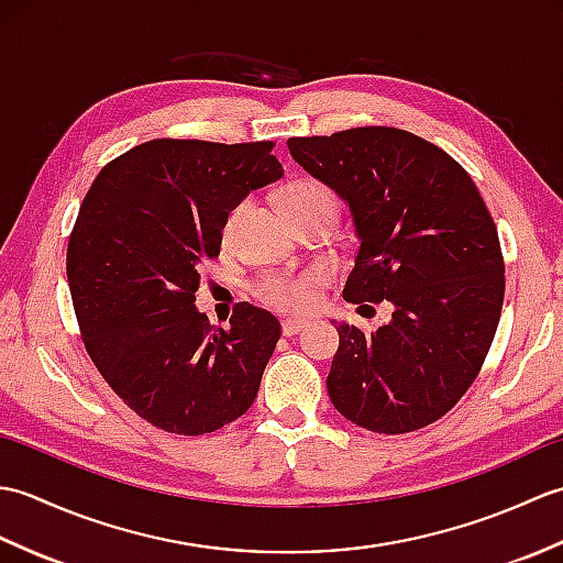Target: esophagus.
I'll return each mask as SVG.
<instances>
[{
	"mask_svg": "<svg viewBox=\"0 0 563 563\" xmlns=\"http://www.w3.org/2000/svg\"><path fill=\"white\" fill-rule=\"evenodd\" d=\"M307 329V321L305 319H283V336H295V333H300Z\"/></svg>",
	"mask_w": 563,
	"mask_h": 563,
	"instance_id": "34e87169",
	"label": "esophagus"
}]
</instances>
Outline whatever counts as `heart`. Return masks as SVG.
I'll list each match as a JSON object with an SVG mask.
<instances>
[{
    "instance_id": "b5f03b06",
    "label": "heart",
    "mask_w": 563,
    "mask_h": 563,
    "mask_svg": "<svg viewBox=\"0 0 563 563\" xmlns=\"http://www.w3.org/2000/svg\"><path fill=\"white\" fill-rule=\"evenodd\" d=\"M283 202L288 208L295 224H302L312 218H329L333 220L339 212V198L333 190L317 181V178H295L283 190ZM249 212V200H239L224 214L222 222V242L232 244L236 239L239 227H242ZM321 283V273L314 268L307 271H280V273H263L261 278L251 285V295L261 305L278 312H309L317 302V290Z\"/></svg>"
}]
</instances>
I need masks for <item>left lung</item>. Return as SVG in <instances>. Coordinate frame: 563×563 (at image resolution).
<instances>
[{
  "instance_id": "8db88e82",
  "label": "left lung",
  "mask_w": 563,
  "mask_h": 563,
  "mask_svg": "<svg viewBox=\"0 0 563 563\" xmlns=\"http://www.w3.org/2000/svg\"><path fill=\"white\" fill-rule=\"evenodd\" d=\"M288 147L353 212L343 300L391 305L373 333L339 324L331 404L373 433L435 423L479 375L504 307V254L479 188L445 150L399 128L290 137Z\"/></svg>"
}]
</instances>
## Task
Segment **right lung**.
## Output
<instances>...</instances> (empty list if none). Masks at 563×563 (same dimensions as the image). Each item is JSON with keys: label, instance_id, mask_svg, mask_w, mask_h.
Returning a JSON list of instances; mask_svg holds the SVG:
<instances>
[{"label": "right lung", "instance_id": "add662e5", "mask_svg": "<svg viewBox=\"0 0 563 563\" xmlns=\"http://www.w3.org/2000/svg\"><path fill=\"white\" fill-rule=\"evenodd\" d=\"M273 142L150 140L101 169L67 244L77 324L101 377L140 418L206 435L254 404L280 321L239 302L230 329L196 309L200 263L249 190L278 181Z\"/></svg>", "mask_w": 563, "mask_h": 563}]
</instances>
